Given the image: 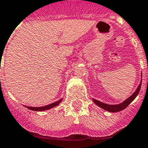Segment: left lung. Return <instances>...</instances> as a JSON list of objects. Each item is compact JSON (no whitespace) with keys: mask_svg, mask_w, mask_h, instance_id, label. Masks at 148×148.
<instances>
[{"mask_svg":"<svg viewBox=\"0 0 148 148\" xmlns=\"http://www.w3.org/2000/svg\"><path fill=\"white\" fill-rule=\"evenodd\" d=\"M142 79H141V82H140L138 86L137 87V88H136V90L134 92V93H133L131 96H130L128 98L126 99L125 101H123V102L121 103H119V104H107V103L101 102V101L95 100V99H92V101H93V102L95 103L97 106H98L99 107L102 108V109H103L104 110L110 112H117L121 111V110L126 109L127 106L132 101H133V100L137 97V95H138V93H139L141 86H142Z\"/></svg>","mask_w":148,"mask_h":148,"instance_id":"obj_1","label":"left lung"}]
</instances>
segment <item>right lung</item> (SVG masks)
I'll return each instance as SVG.
<instances>
[{
    "label": "right lung",
    "mask_w": 148,
    "mask_h": 148,
    "mask_svg": "<svg viewBox=\"0 0 148 148\" xmlns=\"http://www.w3.org/2000/svg\"><path fill=\"white\" fill-rule=\"evenodd\" d=\"M62 101V98H61L59 101H56V102L53 103H51V104H48L47 106H41V107H31V106H26L25 107H27V109L30 110H33V111H36V112H42V111H45V110H50V109H52V108L55 107V106H58L60 103Z\"/></svg>",
    "instance_id": "obj_1"
}]
</instances>
